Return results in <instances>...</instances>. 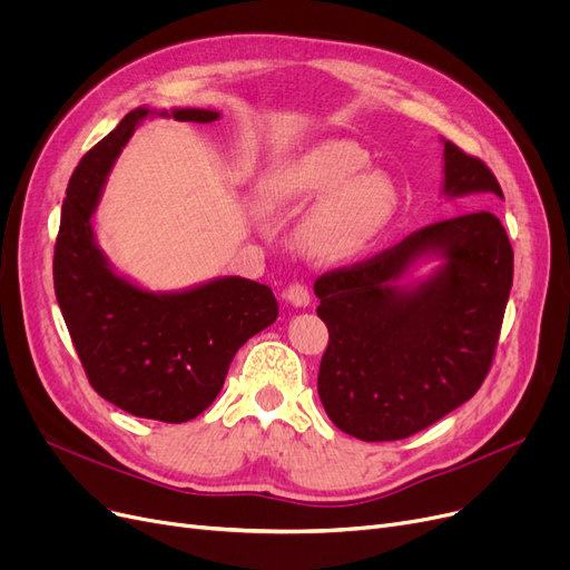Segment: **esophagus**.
I'll return each mask as SVG.
<instances>
[{"label":"esophagus","mask_w":570,"mask_h":570,"mask_svg":"<svg viewBox=\"0 0 570 570\" xmlns=\"http://www.w3.org/2000/svg\"><path fill=\"white\" fill-rule=\"evenodd\" d=\"M284 297H286L288 305H293L297 309H303V307H307L312 303V293H309V288L305 284H291L284 291Z\"/></svg>","instance_id":"34e87169"}]
</instances>
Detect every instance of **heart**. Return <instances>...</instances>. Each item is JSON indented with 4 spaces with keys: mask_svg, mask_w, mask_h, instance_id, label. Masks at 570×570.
Listing matches in <instances>:
<instances>
[{
    "mask_svg": "<svg viewBox=\"0 0 570 570\" xmlns=\"http://www.w3.org/2000/svg\"><path fill=\"white\" fill-rule=\"evenodd\" d=\"M370 155L353 140H323L295 155L261 187V205L273 215L301 213L303 247L321 261L365 254L397 213L393 177L367 168Z\"/></svg>",
    "mask_w": 570,
    "mask_h": 570,
    "instance_id": "b5f03b06",
    "label": "heart"
}]
</instances>
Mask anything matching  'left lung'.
Listing matches in <instances>:
<instances>
[{
	"mask_svg": "<svg viewBox=\"0 0 570 570\" xmlns=\"http://www.w3.org/2000/svg\"><path fill=\"white\" fill-rule=\"evenodd\" d=\"M441 142L448 200H503L481 159ZM430 259L440 261L430 276L407 279ZM511 286L513 247L490 209L425 226L318 277L316 314L331 333L318 370L327 417L355 439L397 441L462 406L490 372Z\"/></svg>",
	"mask_w": 570,
	"mask_h": 570,
	"instance_id": "8db88e82",
	"label": "left lung"
}]
</instances>
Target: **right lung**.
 <instances>
[{
    "label": "right lung",
    "mask_w": 570,
    "mask_h": 570,
    "mask_svg": "<svg viewBox=\"0 0 570 570\" xmlns=\"http://www.w3.org/2000/svg\"><path fill=\"white\" fill-rule=\"evenodd\" d=\"M149 117L205 125L222 112L140 106L89 149L69 179L52 277L95 391L131 415L187 423L215 402L237 348L275 323L279 305L265 284L245 277L147 291L119 275L101 252L92 222L101 191L119 153Z\"/></svg>",
    "instance_id": "right-lung-1"
}]
</instances>
